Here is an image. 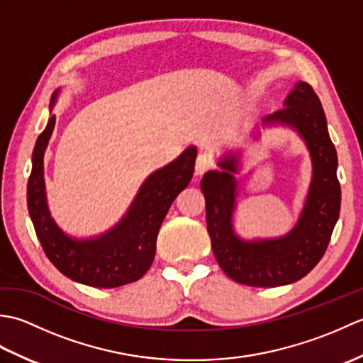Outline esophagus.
Segmentation results:
<instances>
[{
	"label": "esophagus",
	"instance_id": "34e87169",
	"mask_svg": "<svg viewBox=\"0 0 363 363\" xmlns=\"http://www.w3.org/2000/svg\"><path fill=\"white\" fill-rule=\"evenodd\" d=\"M212 167H213V162H212V159L209 156H207V154H204V152L198 154L196 164H195V174L196 176L204 174L207 169H211Z\"/></svg>",
	"mask_w": 363,
	"mask_h": 363
}]
</instances>
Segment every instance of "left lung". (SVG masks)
Listing matches in <instances>:
<instances>
[{"instance_id":"left-lung-1","label":"left lung","mask_w":363,"mask_h":363,"mask_svg":"<svg viewBox=\"0 0 363 363\" xmlns=\"http://www.w3.org/2000/svg\"><path fill=\"white\" fill-rule=\"evenodd\" d=\"M262 123L295 129L311 152L312 181L295 228L284 237L264 240H243L235 234L233 215L237 181L233 173L238 169L237 156L221 159V172H207L201 190L207 233L223 272L233 281L251 287H279L304 277L325 254L340 213V182L326 115L309 84L298 82L285 98L282 109Z\"/></svg>"}]
</instances>
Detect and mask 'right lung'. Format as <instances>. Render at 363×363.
I'll return each mask as SVG.
<instances>
[{
    "label": "right lung",
    "mask_w": 363,
    "mask_h": 363,
    "mask_svg": "<svg viewBox=\"0 0 363 363\" xmlns=\"http://www.w3.org/2000/svg\"><path fill=\"white\" fill-rule=\"evenodd\" d=\"M56 98L57 91L50 109ZM54 125L56 115H51L35 142L28 181V209L46 257L72 281L90 287L113 289L138 281L156 256L157 234L169 206L194 176L196 148L189 146L179 157L146 177L125 217L112 229L79 240L56 225L46 203L43 156Z\"/></svg>",
    "instance_id": "obj_1"
}]
</instances>
